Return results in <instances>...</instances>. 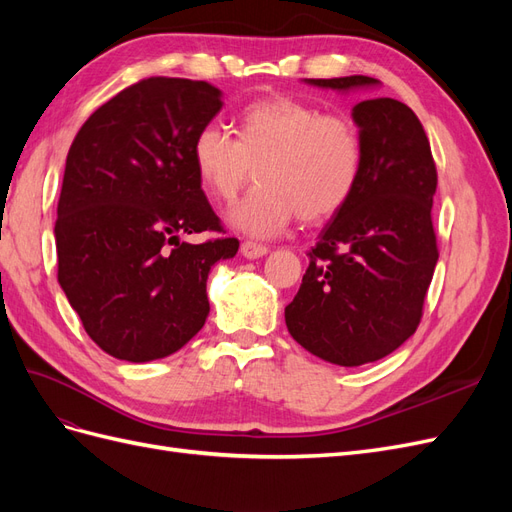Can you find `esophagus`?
Wrapping results in <instances>:
<instances>
[{
    "label": "esophagus",
    "instance_id": "34e87169",
    "mask_svg": "<svg viewBox=\"0 0 512 512\" xmlns=\"http://www.w3.org/2000/svg\"><path fill=\"white\" fill-rule=\"evenodd\" d=\"M267 252H269L267 245H260V243H254V241H243V243H241V254H243V258H247V260L262 258Z\"/></svg>",
    "mask_w": 512,
    "mask_h": 512
}]
</instances>
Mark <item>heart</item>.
<instances>
[{"mask_svg":"<svg viewBox=\"0 0 512 512\" xmlns=\"http://www.w3.org/2000/svg\"><path fill=\"white\" fill-rule=\"evenodd\" d=\"M200 185L232 200L252 175L256 185L228 211L247 237H275L299 215L318 222L342 209L363 168L359 128L344 115L286 96L252 102L237 119V138L218 126L200 128L192 143Z\"/></svg>","mask_w":512,"mask_h":512,"instance_id":"heart-1","label":"heart"}]
</instances>
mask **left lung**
Masks as SVG:
<instances>
[{
  "mask_svg": "<svg viewBox=\"0 0 512 512\" xmlns=\"http://www.w3.org/2000/svg\"><path fill=\"white\" fill-rule=\"evenodd\" d=\"M305 83L339 94L380 87L363 74ZM352 121L363 141L361 179L322 228L284 312L294 342L342 367L374 363L414 335L438 262V173L421 121L393 98L354 104Z\"/></svg>",
  "mask_w": 512,
  "mask_h": 512,
  "instance_id": "left-lung-1",
  "label": "left lung"
}]
</instances>
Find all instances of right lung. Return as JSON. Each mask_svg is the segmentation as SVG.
Returning a JSON list of instances; mask_svg holds the SVG:
<instances>
[{"label":"right lung","instance_id":"right-lung-1","mask_svg":"<svg viewBox=\"0 0 512 512\" xmlns=\"http://www.w3.org/2000/svg\"><path fill=\"white\" fill-rule=\"evenodd\" d=\"M205 81L153 76L102 104L76 134L57 205V280L87 335L119 361L181 350L209 316L207 277L237 239L200 188L192 143L220 113Z\"/></svg>","mask_w":512,"mask_h":512}]
</instances>
